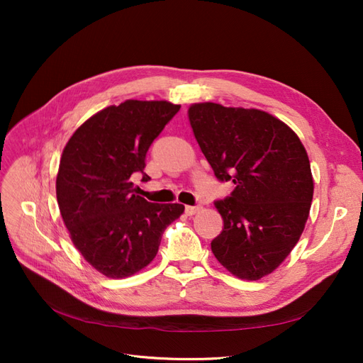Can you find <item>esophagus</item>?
Segmentation results:
<instances>
[{
    "label": "esophagus",
    "mask_w": 363,
    "mask_h": 363,
    "mask_svg": "<svg viewBox=\"0 0 363 363\" xmlns=\"http://www.w3.org/2000/svg\"><path fill=\"white\" fill-rule=\"evenodd\" d=\"M184 211H186V213H188V215H195L196 212L201 211V206H186Z\"/></svg>",
    "instance_id": "obj_1"
}]
</instances>
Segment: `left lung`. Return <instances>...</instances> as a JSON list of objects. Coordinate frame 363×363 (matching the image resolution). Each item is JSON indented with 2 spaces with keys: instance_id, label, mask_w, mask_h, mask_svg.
I'll return each instance as SVG.
<instances>
[{
  "instance_id": "8db88e82",
  "label": "left lung",
  "mask_w": 363,
  "mask_h": 363,
  "mask_svg": "<svg viewBox=\"0 0 363 363\" xmlns=\"http://www.w3.org/2000/svg\"><path fill=\"white\" fill-rule=\"evenodd\" d=\"M196 142L219 182L235 191L215 207L224 219L212 251L236 277L259 280L288 257L313 199L307 152L294 131L257 108L189 107Z\"/></svg>"
}]
</instances>
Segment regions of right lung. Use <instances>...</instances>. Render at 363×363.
I'll use <instances>...</instances> for the list:
<instances>
[{
    "mask_svg": "<svg viewBox=\"0 0 363 363\" xmlns=\"http://www.w3.org/2000/svg\"><path fill=\"white\" fill-rule=\"evenodd\" d=\"M180 111L168 101L127 100L75 130L60 159L56 194L72 244L111 279L133 276L156 257L162 235L184 206L138 195L155 139Z\"/></svg>",
    "mask_w": 363,
    "mask_h": 363,
    "instance_id": "add662e5",
    "label": "right lung"
}]
</instances>
